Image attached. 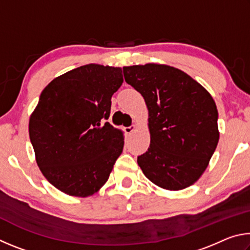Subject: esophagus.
<instances>
[{
    "label": "esophagus",
    "mask_w": 250,
    "mask_h": 250,
    "mask_svg": "<svg viewBox=\"0 0 250 250\" xmlns=\"http://www.w3.org/2000/svg\"><path fill=\"white\" fill-rule=\"evenodd\" d=\"M134 130H135V125H130V126H126V128H125V131L126 133H132Z\"/></svg>",
    "instance_id": "obj_1"
}]
</instances>
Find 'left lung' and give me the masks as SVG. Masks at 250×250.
<instances>
[{
	"mask_svg": "<svg viewBox=\"0 0 250 250\" xmlns=\"http://www.w3.org/2000/svg\"><path fill=\"white\" fill-rule=\"evenodd\" d=\"M124 75L149 110L150 146L138 156L143 174L168 191L188 188L204 173L217 146L214 99L191 76L167 65L128 66Z\"/></svg>",
	"mask_w": 250,
	"mask_h": 250,
	"instance_id": "obj_1",
	"label": "left lung"
}]
</instances>
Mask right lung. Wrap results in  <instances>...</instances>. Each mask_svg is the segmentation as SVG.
<instances>
[{
    "mask_svg": "<svg viewBox=\"0 0 250 250\" xmlns=\"http://www.w3.org/2000/svg\"><path fill=\"white\" fill-rule=\"evenodd\" d=\"M122 83L119 67L89 64L42 91L29 118V139L40 170L59 191L86 197L108 181L125 145L122 131L105 122Z\"/></svg>",
    "mask_w": 250,
    "mask_h": 250,
    "instance_id": "add662e5",
    "label": "right lung"
}]
</instances>
